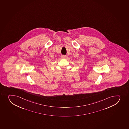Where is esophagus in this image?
I'll list each match as a JSON object with an SVG mask.
<instances>
[{"mask_svg": "<svg viewBox=\"0 0 129 129\" xmlns=\"http://www.w3.org/2000/svg\"><path fill=\"white\" fill-rule=\"evenodd\" d=\"M61 58L62 59H64L65 58H66V56H65V55H62L61 56Z\"/></svg>", "mask_w": 129, "mask_h": 129, "instance_id": "obj_1", "label": "esophagus"}]
</instances>
